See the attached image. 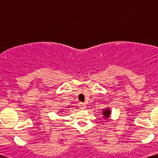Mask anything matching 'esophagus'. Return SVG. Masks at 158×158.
<instances>
[{"instance_id": "obj_1", "label": "esophagus", "mask_w": 158, "mask_h": 158, "mask_svg": "<svg viewBox=\"0 0 158 158\" xmlns=\"http://www.w3.org/2000/svg\"><path fill=\"white\" fill-rule=\"evenodd\" d=\"M79 108H80V109H85V108H86V105L83 102H79Z\"/></svg>"}]
</instances>
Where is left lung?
<instances>
[{
  "mask_svg": "<svg viewBox=\"0 0 158 158\" xmlns=\"http://www.w3.org/2000/svg\"><path fill=\"white\" fill-rule=\"evenodd\" d=\"M102 114L104 116V118H108L110 117V110L109 108H106L104 110L102 111Z\"/></svg>",
  "mask_w": 158,
  "mask_h": 158,
  "instance_id": "1",
  "label": "left lung"
}]
</instances>
